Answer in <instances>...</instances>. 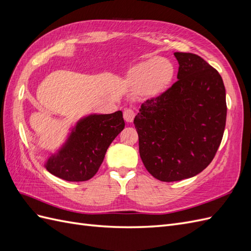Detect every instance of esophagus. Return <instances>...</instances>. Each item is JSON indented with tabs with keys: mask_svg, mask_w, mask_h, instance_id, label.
Wrapping results in <instances>:
<instances>
[{
	"mask_svg": "<svg viewBox=\"0 0 251 251\" xmlns=\"http://www.w3.org/2000/svg\"><path fill=\"white\" fill-rule=\"evenodd\" d=\"M124 118L126 121V123H133V120L135 118V113L131 109H126L124 111Z\"/></svg>",
	"mask_w": 251,
	"mask_h": 251,
	"instance_id": "esophagus-1",
	"label": "esophagus"
}]
</instances>
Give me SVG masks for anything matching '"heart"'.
I'll return each instance as SVG.
<instances>
[{
  "label": "heart",
  "mask_w": 251,
  "mask_h": 251,
  "mask_svg": "<svg viewBox=\"0 0 251 251\" xmlns=\"http://www.w3.org/2000/svg\"><path fill=\"white\" fill-rule=\"evenodd\" d=\"M174 75L173 64L158 57L132 67L126 74V82L144 97H156L170 87Z\"/></svg>",
  "instance_id": "1"
}]
</instances>
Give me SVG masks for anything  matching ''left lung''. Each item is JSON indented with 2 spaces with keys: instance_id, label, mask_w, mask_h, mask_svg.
<instances>
[{
  "instance_id": "8db88e82",
  "label": "left lung",
  "mask_w": 251,
  "mask_h": 251,
  "mask_svg": "<svg viewBox=\"0 0 251 251\" xmlns=\"http://www.w3.org/2000/svg\"><path fill=\"white\" fill-rule=\"evenodd\" d=\"M178 80L141 104L134 125L148 172L164 182L196 176L212 161L226 123L219 72L197 54L175 52Z\"/></svg>"
}]
</instances>
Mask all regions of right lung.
<instances>
[{
  "label": "right lung",
  "mask_w": 251,
  "mask_h": 251,
  "mask_svg": "<svg viewBox=\"0 0 251 251\" xmlns=\"http://www.w3.org/2000/svg\"><path fill=\"white\" fill-rule=\"evenodd\" d=\"M124 127L121 111L82 118L45 166L49 173L66 181H87L97 173L105 151Z\"/></svg>",
  "instance_id": "obj_1"
}]
</instances>
